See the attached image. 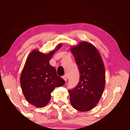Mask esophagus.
<instances>
[{
	"label": "esophagus",
	"mask_w": 130,
	"mask_h": 130,
	"mask_svg": "<svg viewBox=\"0 0 130 130\" xmlns=\"http://www.w3.org/2000/svg\"><path fill=\"white\" fill-rule=\"evenodd\" d=\"M62 78H63V80H64L65 81L67 80V75L63 76H62Z\"/></svg>",
	"instance_id": "esophagus-1"
}]
</instances>
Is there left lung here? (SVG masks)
<instances>
[{"label":"left lung","instance_id":"1","mask_svg":"<svg viewBox=\"0 0 130 130\" xmlns=\"http://www.w3.org/2000/svg\"><path fill=\"white\" fill-rule=\"evenodd\" d=\"M70 50L80 72L77 85L68 91L70 103L78 111H88L96 107L105 88L104 62L96 47L88 42H81Z\"/></svg>","mask_w":130,"mask_h":130}]
</instances>
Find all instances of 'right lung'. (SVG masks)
Wrapping results in <instances>:
<instances>
[{"instance_id":"obj_1","label":"right lung","mask_w":130,"mask_h":130,"mask_svg":"<svg viewBox=\"0 0 130 130\" xmlns=\"http://www.w3.org/2000/svg\"><path fill=\"white\" fill-rule=\"evenodd\" d=\"M61 46L62 43L58 44L47 54L33 50L26 61L20 77L21 88L26 100L35 107L42 108L46 105L55 88L65 84L64 80L57 76L56 69L49 63Z\"/></svg>"}]
</instances>
